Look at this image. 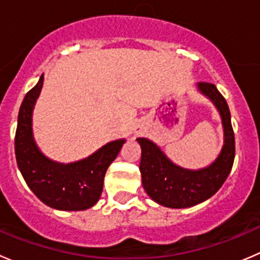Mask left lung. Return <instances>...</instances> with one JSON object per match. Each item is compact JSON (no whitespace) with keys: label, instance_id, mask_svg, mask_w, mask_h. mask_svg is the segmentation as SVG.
I'll return each mask as SVG.
<instances>
[{"label":"left lung","instance_id":"left-lung-1","mask_svg":"<svg viewBox=\"0 0 260 260\" xmlns=\"http://www.w3.org/2000/svg\"><path fill=\"white\" fill-rule=\"evenodd\" d=\"M198 86L219 109L224 125L225 145L211 166L199 171L181 169L151 141L137 138L142 148L140 171L143 187L152 200L167 208H190L208 200L221 187L234 164L235 138L226 101L214 84L201 81Z\"/></svg>","mask_w":260,"mask_h":260}]
</instances>
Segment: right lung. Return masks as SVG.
I'll list each match as a JSON object with an SVG mask.
<instances>
[{"label": "right lung", "mask_w": 260, "mask_h": 260, "mask_svg": "<svg viewBox=\"0 0 260 260\" xmlns=\"http://www.w3.org/2000/svg\"><path fill=\"white\" fill-rule=\"evenodd\" d=\"M44 83L26 93L20 107L15 136V154L23 179L34 193L50 208L57 210H85L95 205L103 191L107 169L119 153L124 140L114 141L83 161L70 165L46 158L36 147L31 129V115Z\"/></svg>", "instance_id": "1"}]
</instances>
